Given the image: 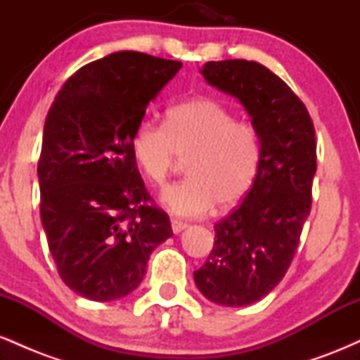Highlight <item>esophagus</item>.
<instances>
[{"mask_svg":"<svg viewBox=\"0 0 360 360\" xmlns=\"http://www.w3.org/2000/svg\"><path fill=\"white\" fill-rule=\"evenodd\" d=\"M171 226H172V232H174V233H181L183 230L188 229V225H186V223L181 221V220H172Z\"/></svg>","mask_w":360,"mask_h":360,"instance_id":"1","label":"esophagus"}]
</instances>
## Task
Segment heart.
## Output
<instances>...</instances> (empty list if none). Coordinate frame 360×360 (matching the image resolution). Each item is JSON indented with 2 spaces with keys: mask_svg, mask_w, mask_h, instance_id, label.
Instances as JSON below:
<instances>
[{
  "mask_svg": "<svg viewBox=\"0 0 360 360\" xmlns=\"http://www.w3.org/2000/svg\"><path fill=\"white\" fill-rule=\"evenodd\" d=\"M131 155L150 183L162 184L177 157H188V177L164 188L159 201L179 217H203L238 205L257 176L260 137L257 128L221 103L196 98L169 108L166 127L143 120L130 139Z\"/></svg>",
  "mask_w": 360,
  "mask_h": 360,
  "instance_id": "1",
  "label": "heart"
}]
</instances>
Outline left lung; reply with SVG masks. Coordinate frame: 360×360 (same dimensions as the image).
Instances as JSON below:
<instances>
[{
    "mask_svg": "<svg viewBox=\"0 0 360 360\" xmlns=\"http://www.w3.org/2000/svg\"><path fill=\"white\" fill-rule=\"evenodd\" d=\"M205 81L237 98L257 128L260 164L243 201L214 225V245L194 283L221 307H247L286 274L311 210L315 128L281 77L254 60L206 62Z\"/></svg>",
    "mask_w": 360,
    "mask_h": 360,
    "instance_id": "obj_1",
    "label": "left lung"
}]
</instances>
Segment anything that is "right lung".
<instances>
[{
	"instance_id": "right-lung-1",
	"label": "right lung",
	"mask_w": 360,
	"mask_h": 360,
	"mask_svg": "<svg viewBox=\"0 0 360 360\" xmlns=\"http://www.w3.org/2000/svg\"><path fill=\"white\" fill-rule=\"evenodd\" d=\"M183 64L115 52L65 81L49 110L39 160L40 218L59 276L93 301L130 295L172 237L150 201L130 139Z\"/></svg>"
}]
</instances>
